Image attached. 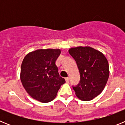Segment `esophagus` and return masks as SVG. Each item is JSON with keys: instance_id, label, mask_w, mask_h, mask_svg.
<instances>
[{"instance_id": "34e87169", "label": "esophagus", "mask_w": 125, "mask_h": 125, "mask_svg": "<svg viewBox=\"0 0 125 125\" xmlns=\"http://www.w3.org/2000/svg\"><path fill=\"white\" fill-rule=\"evenodd\" d=\"M65 80H66V82L68 83L69 82V78H65Z\"/></svg>"}]
</instances>
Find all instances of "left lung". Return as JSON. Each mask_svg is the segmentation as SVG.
I'll return each mask as SVG.
<instances>
[{
	"label": "left lung",
	"instance_id": "8db88e82",
	"mask_svg": "<svg viewBox=\"0 0 125 125\" xmlns=\"http://www.w3.org/2000/svg\"><path fill=\"white\" fill-rule=\"evenodd\" d=\"M76 61L80 73V82L73 87L76 96L82 101H90L103 91L108 81L110 68L104 55L89 46L69 49Z\"/></svg>",
	"mask_w": 125,
	"mask_h": 125
}]
</instances>
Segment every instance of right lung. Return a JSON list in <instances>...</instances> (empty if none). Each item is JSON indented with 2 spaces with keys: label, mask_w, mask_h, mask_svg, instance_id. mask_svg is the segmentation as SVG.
<instances>
[{
  "label": "right lung",
  "mask_w": 125,
  "mask_h": 125,
  "mask_svg": "<svg viewBox=\"0 0 125 125\" xmlns=\"http://www.w3.org/2000/svg\"><path fill=\"white\" fill-rule=\"evenodd\" d=\"M60 54L59 49H41L24 57L20 78L25 91L34 100L42 103L52 101L61 86L66 83L56 65Z\"/></svg>",
  "instance_id": "right-lung-1"
}]
</instances>
